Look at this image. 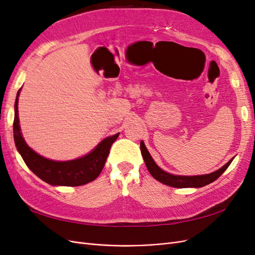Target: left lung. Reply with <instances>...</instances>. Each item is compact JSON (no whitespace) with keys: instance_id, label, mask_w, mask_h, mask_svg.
<instances>
[{"instance_id":"left-lung-1","label":"left lung","mask_w":255,"mask_h":255,"mask_svg":"<svg viewBox=\"0 0 255 255\" xmlns=\"http://www.w3.org/2000/svg\"><path fill=\"white\" fill-rule=\"evenodd\" d=\"M140 151L141 155L143 157V160L145 163L146 168H148L149 172L154 179L157 180L158 182L163 183L165 185L171 187L176 188H186V187H202L205 186L207 184H211L212 182L216 181L218 177L227 170V168L232 163L233 158L229 160L228 163L218 169L217 171L212 172L210 174H204V175H194V176H181V175H173L170 173H167L155 164L150 155V153L146 150L143 141L140 142Z\"/></svg>"}]
</instances>
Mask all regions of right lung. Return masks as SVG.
Masks as SVG:
<instances>
[{
  "label": "right lung",
  "instance_id": "1",
  "mask_svg": "<svg viewBox=\"0 0 255 255\" xmlns=\"http://www.w3.org/2000/svg\"><path fill=\"white\" fill-rule=\"evenodd\" d=\"M14 102L13 138L17 149L26 166L42 181L51 185L59 186H81L96 180L101 173L113 142L117 139L119 133L107 137L98 144L97 148L81 158L55 161L44 158L37 154L25 143L20 132L18 116V98Z\"/></svg>",
  "mask_w": 255,
  "mask_h": 255
}]
</instances>
